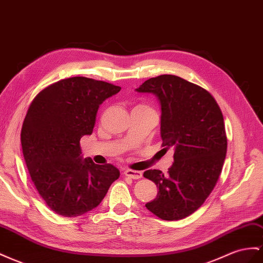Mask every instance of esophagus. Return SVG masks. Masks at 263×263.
Here are the masks:
<instances>
[{
    "instance_id": "esophagus-1",
    "label": "esophagus",
    "mask_w": 263,
    "mask_h": 263,
    "mask_svg": "<svg viewBox=\"0 0 263 263\" xmlns=\"http://www.w3.org/2000/svg\"><path fill=\"white\" fill-rule=\"evenodd\" d=\"M124 175L126 177H128V178H132V179H140L141 177H143V174H141L140 172H137V170H132V169L125 170Z\"/></svg>"
}]
</instances>
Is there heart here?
Here are the masks:
<instances>
[{
	"instance_id": "1",
	"label": "heart",
	"mask_w": 263,
	"mask_h": 263,
	"mask_svg": "<svg viewBox=\"0 0 263 263\" xmlns=\"http://www.w3.org/2000/svg\"><path fill=\"white\" fill-rule=\"evenodd\" d=\"M138 106H144V107H147V106H145V105H138Z\"/></svg>"
}]
</instances>
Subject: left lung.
<instances>
[{"instance_id":"left-lung-1","label":"left lung","mask_w":263,"mask_h":263,"mask_svg":"<svg viewBox=\"0 0 263 263\" xmlns=\"http://www.w3.org/2000/svg\"><path fill=\"white\" fill-rule=\"evenodd\" d=\"M136 90L158 97L161 151L175 152L167 175L144 173L159 189L146 208L162 220L183 219L201 207L221 174L227 154L221 109L208 90L176 75L153 77Z\"/></svg>"}]
</instances>
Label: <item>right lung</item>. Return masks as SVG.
I'll return each mask as SVG.
<instances>
[{
  "label": "right lung",
  "instance_id": "right-lung-1",
  "mask_svg": "<svg viewBox=\"0 0 263 263\" xmlns=\"http://www.w3.org/2000/svg\"><path fill=\"white\" fill-rule=\"evenodd\" d=\"M119 86L76 76L61 80L34 97L24 118L21 143L35 188L51 210L64 217L96 208L119 170L82 159L81 138L90 135L99 105Z\"/></svg>",
  "mask_w": 263,
  "mask_h": 263
}]
</instances>
